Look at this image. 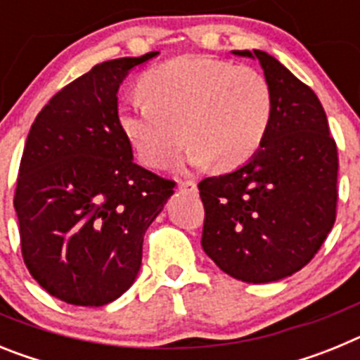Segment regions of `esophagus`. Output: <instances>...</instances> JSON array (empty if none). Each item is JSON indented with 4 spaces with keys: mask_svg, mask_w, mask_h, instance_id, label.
<instances>
[{
    "mask_svg": "<svg viewBox=\"0 0 360 360\" xmlns=\"http://www.w3.org/2000/svg\"><path fill=\"white\" fill-rule=\"evenodd\" d=\"M178 189L182 191V193L195 195L196 191H198V187H196V182H193V180H180V182H178Z\"/></svg>",
    "mask_w": 360,
    "mask_h": 360,
    "instance_id": "34e87169",
    "label": "esophagus"
}]
</instances>
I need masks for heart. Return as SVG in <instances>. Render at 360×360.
Segmentation results:
<instances>
[{
  "label": "heart",
  "instance_id": "b5f03b06",
  "mask_svg": "<svg viewBox=\"0 0 360 360\" xmlns=\"http://www.w3.org/2000/svg\"><path fill=\"white\" fill-rule=\"evenodd\" d=\"M144 97L124 101L119 128L148 167L176 158L184 136L187 162L236 169L262 148L274 117V94L263 73L205 56H182L141 79Z\"/></svg>",
  "mask_w": 360,
  "mask_h": 360
}]
</instances>
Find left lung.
<instances>
[{"instance_id": "obj_1", "label": "left lung", "mask_w": 360, "mask_h": 360, "mask_svg": "<svg viewBox=\"0 0 360 360\" xmlns=\"http://www.w3.org/2000/svg\"><path fill=\"white\" fill-rule=\"evenodd\" d=\"M232 53L259 61L274 117L247 164L198 184L202 247L234 279L272 283L303 269L335 224L337 146L317 95L290 70L262 50Z\"/></svg>"}]
</instances>
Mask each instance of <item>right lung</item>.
<instances>
[{
  "label": "right lung",
  "instance_id": "right-lung-1",
  "mask_svg": "<svg viewBox=\"0 0 360 360\" xmlns=\"http://www.w3.org/2000/svg\"><path fill=\"white\" fill-rule=\"evenodd\" d=\"M157 56L94 66L50 98L27 136L14 196L21 252L68 304L103 307L131 287L146 231L174 193L133 162L117 120L122 81Z\"/></svg>",
  "mask_w": 360,
  "mask_h": 360
}]
</instances>
